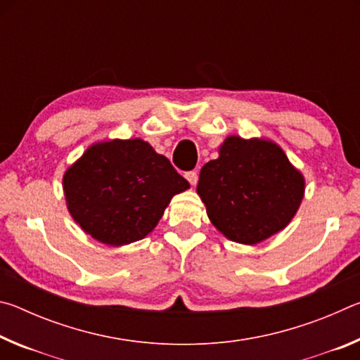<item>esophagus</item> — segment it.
<instances>
[{"label": "esophagus", "instance_id": "1", "mask_svg": "<svg viewBox=\"0 0 360 360\" xmlns=\"http://www.w3.org/2000/svg\"><path fill=\"white\" fill-rule=\"evenodd\" d=\"M184 176H186V179L191 182V186L197 184V181H198V173L197 172H187Z\"/></svg>", "mask_w": 360, "mask_h": 360}]
</instances>
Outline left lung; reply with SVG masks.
<instances>
[{"instance_id": "1", "label": "left lung", "mask_w": 360, "mask_h": 360, "mask_svg": "<svg viewBox=\"0 0 360 360\" xmlns=\"http://www.w3.org/2000/svg\"><path fill=\"white\" fill-rule=\"evenodd\" d=\"M304 182L276 144L230 136L200 172L197 192L211 222L236 243L255 245L283 230Z\"/></svg>"}]
</instances>
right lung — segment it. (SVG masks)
Wrapping results in <instances>:
<instances>
[{"label":"right lung","mask_w":360,"mask_h":360,"mask_svg":"<svg viewBox=\"0 0 360 360\" xmlns=\"http://www.w3.org/2000/svg\"><path fill=\"white\" fill-rule=\"evenodd\" d=\"M188 187L168 158L141 139L95 144L63 178L75 221L95 240L112 246L144 238L173 195Z\"/></svg>","instance_id":"add662e5"}]
</instances>
